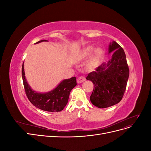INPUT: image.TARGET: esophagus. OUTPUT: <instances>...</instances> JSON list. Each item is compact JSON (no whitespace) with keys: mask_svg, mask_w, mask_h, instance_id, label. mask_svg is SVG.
Wrapping results in <instances>:
<instances>
[{"mask_svg":"<svg viewBox=\"0 0 151 151\" xmlns=\"http://www.w3.org/2000/svg\"><path fill=\"white\" fill-rule=\"evenodd\" d=\"M84 81H86V78L84 76H80L77 78V83H81L84 82Z\"/></svg>","mask_w":151,"mask_h":151,"instance_id":"esophagus-1","label":"esophagus"}]
</instances>
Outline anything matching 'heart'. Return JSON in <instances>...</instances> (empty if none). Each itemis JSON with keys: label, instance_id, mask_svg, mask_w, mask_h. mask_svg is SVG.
I'll return each instance as SVG.
<instances>
[{"label": "heart", "instance_id": "obj_1", "mask_svg": "<svg viewBox=\"0 0 151 151\" xmlns=\"http://www.w3.org/2000/svg\"><path fill=\"white\" fill-rule=\"evenodd\" d=\"M93 50V47H88L84 48L83 52H82V56L83 57H86L89 56V55L92 53ZM103 55V51L101 48H97L94 50V53L92 57L90 60V64L91 65H95L99 62V61L101 60Z\"/></svg>", "mask_w": 151, "mask_h": 151}]
</instances>
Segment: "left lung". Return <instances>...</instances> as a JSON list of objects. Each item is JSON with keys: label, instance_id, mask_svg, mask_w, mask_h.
I'll list each match as a JSON object with an SVG mask.
<instances>
[{"label": "left lung", "instance_id": "8db88e82", "mask_svg": "<svg viewBox=\"0 0 151 151\" xmlns=\"http://www.w3.org/2000/svg\"><path fill=\"white\" fill-rule=\"evenodd\" d=\"M113 51L107 64L103 63L86 77L94 84L91 101L99 108L111 106L121 101L129 77L124 50L116 42H113L109 45V53Z\"/></svg>", "mask_w": 151, "mask_h": 151}]
</instances>
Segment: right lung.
Returning <instances> with one entry per match:
<instances>
[{
  "mask_svg": "<svg viewBox=\"0 0 151 151\" xmlns=\"http://www.w3.org/2000/svg\"><path fill=\"white\" fill-rule=\"evenodd\" d=\"M47 42L46 40H40L36 43ZM24 62L22 66V77L26 94L29 101L34 106L40 109L50 112L62 111L68 103L71 90L77 85L76 77L62 81L55 89L47 93H39L33 91L25 78Z\"/></svg>",
  "mask_w": 151,
  "mask_h": 151,
  "instance_id": "right-lung-1",
  "label": "right lung"
}]
</instances>
